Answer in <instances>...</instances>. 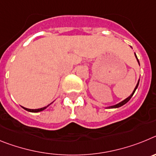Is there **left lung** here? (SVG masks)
Listing matches in <instances>:
<instances>
[{
  "label": "left lung",
  "instance_id": "1",
  "mask_svg": "<svg viewBox=\"0 0 156 156\" xmlns=\"http://www.w3.org/2000/svg\"><path fill=\"white\" fill-rule=\"evenodd\" d=\"M130 48H132V47H130ZM134 55H135V57H136V58H137V62H138L139 66H140V62H139V60H138V58H137V55H136V54H135V53H134ZM139 81H140V79H139L138 81H137V85H136V87H135L134 90H133V92H132V94H130V95H129V97H127L126 99H124V100L122 101H120V102L118 103V104L114 105L108 106V107H105V108H119V107H121V106H122V105H123L126 104V103H127L128 101H129V99L131 98L132 96H133V94H134L135 90H137V87H138V84H139Z\"/></svg>",
  "mask_w": 156,
  "mask_h": 156
}]
</instances>
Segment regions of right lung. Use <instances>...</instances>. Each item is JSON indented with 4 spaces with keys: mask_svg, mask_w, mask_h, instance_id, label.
Here are the masks:
<instances>
[{
    "mask_svg": "<svg viewBox=\"0 0 156 156\" xmlns=\"http://www.w3.org/2000/svg\"><path fill=\"white\" fill-rule=\"evenodd\" d=\"M50 104V105H51ZM50 105H48V106H45V107H43V108H37V109H30V108H25V107H23V108H24L25 110H27V111L28 112H41L43 111V110H44L45 108H47L48 107V106Z\"/></svg>",
    "mask_w": 156,
    "mask_h": 156,
    "instance_id": "add662e5",
    "label": "right lung"
}]
</instances>
